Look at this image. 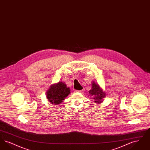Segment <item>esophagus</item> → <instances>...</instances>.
Returning a JSON list of instances; mask_svg holds the SVG:
<instances>
[{
  "label": "esophagus",
  "instance_id": "34e87169",
  "mask_svg": "<svg viewBox=\"0 0 150 150\" xmlns=\"http://www.w3.org/2000/svg\"><path fill=\"white\" fill-rule=\"evenodd\" d=\"M77 92H79V93H82L83 92V90H78V91H76Z\"/></svg>",
  "mask_w": 150,
  "mask_h": 150
}]
</instances>
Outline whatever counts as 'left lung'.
Masks as SVG:
<instances>
[{
    "label": "left lung",
    "instance_id": "8db88e82",
    "mask_svg": "<svg viewBox=\"0 0 150 150\" xmlns=\"http://www.w3.org/2000/svg\"><path fill=\"white\" fill-rule=\"evenodd\" d=\"M89 93L91 96H93V99L96 103H100L102 102V99L105 98L106 93L103 92L98 84H96L93 81L92 83V89L89 91Z\"/></svg>",
    "mask_w": 150,
    "mask_h": 150
}]
</instances>
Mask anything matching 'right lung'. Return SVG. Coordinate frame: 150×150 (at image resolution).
I'll list each match as a JSON object with an SVG mask.
<instances>
[{"label":"right lung","mask_w":150,"mask_h":150,"mask_svg":"<svg viewBox=\"0 0 150 150\" xmlns=\"http://www.w3.org/2000/svg\"><path fill=\"white\" fill-rule=\"evenodd\" d=\"M70 93V89L63 82H58L50 86L47 91V98L53 105H59Z\"/></svg>","instance_id":"add662e5"}]
</instances>
